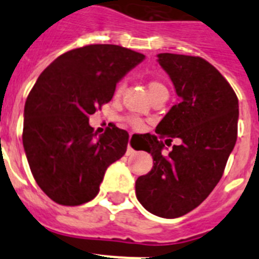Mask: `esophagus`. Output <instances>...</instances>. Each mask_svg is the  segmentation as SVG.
Returning <instances> with one entry per match:
<instances>
[{
  "instance_id": "obj_1",
  "label": "esophagus",
  "mask_w": 259,
  "mask_h": 259,
  "mask_svg": "<svg viewBox=\"0 0 259 259\" xmlns=\"http://www.w3.org/2000/svg\"><path fill=\"white\" fill-rule=\"evenodd\" d=\"M131 154H134V149H132L131 145L128 144V146H127V155H131Z\"/></svg>"
}]
</instances>
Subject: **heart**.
I'll return each mask as SVG.
<instances>
[{
    "label": "heart",
    "mask_w": 259,
    "mask_h": 259,
    "mask_svg": "<svg viewBox=\"0 0 259 259\" xmlns=\"http://www.w3.org/2000/svg\"><path fill=\"white\" fill-rule=\"evenodd\" d=\"M162 89H166L164 88V85L162 83H159V81H157V80H152L149 83V92L150 95H154L155 92H158V91H162ZM123 91H124V81H120V83L116 85V89H115V96L116 97H119V96L122 95ZM128 122L131 123L132 125H134L135 128H141L143 127V124H141V122L139 120V119H135V118H131L128 119Z\"/></svg>",
    "instance_id": "b5f03b06"
}]
</instances>
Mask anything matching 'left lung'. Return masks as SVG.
Wrapping results in <instances>:
<instances>
[{"mask_svg":"<svg viewBox=\"0 0 259 259\" xmlns=\"http://www.w3.org/2000/svg\"><path fill=\"white\" fill-rule=\"evenodd\" d=\"M179 102L146 135L143 150L153 157V168L136 180V197L162 218H179L211 193L223 175L237 139L239 100L223 75L201 57L161 53ZM179 138L168 155L161 139Z\"/></svg>","mask_w":259,"mask_h":259,"instance_id":"left-lung-1","label":"left lung"}]
</instances>
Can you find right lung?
Returning a JSON list of instances; mask_svg holds the SVG:
<instances>
[{
    "mask_svg": "<svg viewBox=\"0 0 259 259\" xmlns=\"http://www.w3.org/2000/svg\"><path fill=\"white\" fill-rule=\"evenodd\" d=\"M144 58L119 45H87L59 56L38 76L24 106L23 146L36 183L54 202L93 200L107 167L124 155L127 131L113 127L97 137L89 115Z\"/></svg>",
    "mask_w": 259,
    "mask_h": 259,
    "instance_id": "1",
    "label": "right lung"
}]
</instances>
